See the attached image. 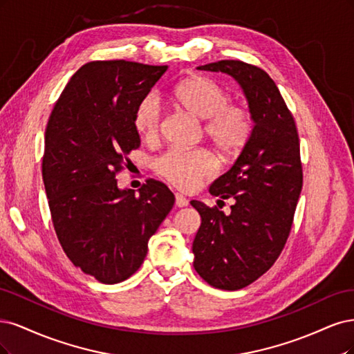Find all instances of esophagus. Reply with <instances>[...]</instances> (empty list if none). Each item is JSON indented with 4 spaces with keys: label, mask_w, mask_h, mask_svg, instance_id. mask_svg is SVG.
<instances>
[{
    "label": "esophagus",
    "mask_w": 354,
    "mask_h": 354,
    "mask_svg": "<svg viewBox=\"0 0 354 354\" xmlns=\"http://www.w3.org/2000/svg\"><path fill=\"white\" fill-rule=\"evenodd\" d=\"M175 204L176 207H185L188 206V200L182 194H175Z\"/></svg>",
    "instance_id": "1"
}]
</instances>
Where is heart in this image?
<instances>
[{
	"instance_id": "b5f03b06",
	"label": "heart",
	"mask_w": 354,
	"mask_h": 354,
	"mask_svg": "<svg viewBox=\"0 0 354 354\" xmlns=\"http://www.w3.org/2000/svg\"><path fill=\"white\" fill-rule=\"evenodd\" d=\"M178 106L204 122V135L225 158L236 157L248 144L253 133L250 113L231 104V94L213 79L192 76L175 88ZM133 127L142 138L153 141L162 129V104L150 94L140 101L133 115ZM153 167L169 184L182 189H196L216 170L213 156L206 150H172L157 157Z\"/></svg>"
}]
</instances>
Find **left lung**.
Instances as JSON below:
<instances>
[{
  "label": "left lung",
  "mask_w": 354,
  "mask_h": 354,
  "mask_svg": "<svg viewBox=\"0 0 354 354\" xmlns=\"http://www.w3.org/2000/svg\"><path fill=\"white\" fill-rule=\"evenodd\" d=\"M197 69L232 76L254 122L234 166L209 189L222 200L234 198L231 213L191 201L201 216L192 243L194 269L212 287L235 291L268 272L287 243L303 185L300 141L278 86L260 67L221 60Z\"/></svg>",
  "instance_id": "8db88e82"
}]
</instances>
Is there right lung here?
Listing matches in <instances>:
<instances>
[{
    "mask_svg": "<svg viewBox=\"0 0 354 354\" xmlns=\"http://www.w3.org/2000/svg\"><path fill=\"white\" fill-rule=\"evenodd\" d=\"M167 66L124 60L89 62L66 85L45 129L42 179L57 238L72 263L102 283L140 269L148 239L175 196L147 179L135 194L116 175L141 140L136 106Z\"/></svg>",
    "mask_w": 354,
    "mask_h": 354,
    "instance_id": "1",
    "label": "right lung"
}]
</instances>
